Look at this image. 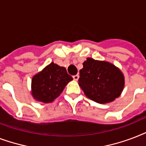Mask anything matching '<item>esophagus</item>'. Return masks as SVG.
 Here are the masks:
<instances>
[{"label":"esophagus","mask_w":146,"mask_h":146,"mask_svg":"<svg viewBox=\"0 0 146 146\" xmlns=\"http://www.w3.org/2000/svg\"><path fill=\"white\" fill-rule=\"evenodd\" d=\"M73 78H74V81H78V78H79V75H78V74L74 75V76H73Z\"/></svg>","instance_id":"esophagus-1"}]
</instances>
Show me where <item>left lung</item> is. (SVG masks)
<instances>
[{
    "label": "left lung",
    "instance_id": "1",
    "mask_svg": "<svg viewBox=\"0 0 146 146\" xmlns=\"http://www.w3.org/2000/svg\"><path fill=\"white\" fill-rule=\"evenodd\" d=\"M78 84L86 97L104 104L113 102L120 96L125 78L121 70L113 64L88 58L80 70Z\"/></svg>",
    "mask_w": 146,
    "mask_h": 146
}]
</instances>
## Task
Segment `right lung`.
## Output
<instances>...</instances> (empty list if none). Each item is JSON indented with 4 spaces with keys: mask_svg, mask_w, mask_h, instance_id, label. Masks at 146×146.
Instances as JSON below:
<instances>
[{
    "mask_svg": "<svg viewBox=\"0 0 146 146\" xmlns=\"http://www.w3.org/2000/svg\"><path fill=\"white\" fill-rule=\"evenodd\" d=\"M73 78L65 67L51 62L33 77L31 94L34 100L48 104L62 93L65 86Z\"/></svg>",
    "mask_w": 146,
    "mask_h": 146,
    "instance_id": "obj_1",
    "label": "right lung"
}]
</instances>
